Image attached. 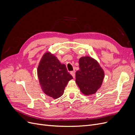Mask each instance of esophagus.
<instances>
[{
	"mask_svg": "<svg viewBox=\"0 0 135 135\" xmlns=\"http://www.w3.org/2000/svg\"><path fill=\"white\" fill-rule=\"evenodd\" d=\"M70 74L71 75L73 76V77L75 78V71H72L70 72Z\"/></svg>",
	"mask_w": 135,
	"mask_h": 135,
	"instance_id": "esophagus-1",
	"label": "esophagus"
}]
</instances>
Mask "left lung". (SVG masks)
<instances>
[{
    "label": "left lung",
    "instance_id": "left-lung-1",
    "mask_svg": "<svg viewBox=\"0 0 135 135\" xmlns=\"http://www.w3.org/2000/svg\"><path fill=\"white\" fill-rule=\"evenodd\" d=\"M79 70L75 74V81L80 91L85 95L95 93L103 83L104 71L99 62L89 56L79 60Z\"/></svg>",
    "mask_w": 135,
    "mask_h": 135
}]
</instances>
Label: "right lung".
Listing matches in <instances>:
<instances>
[{
    "mask_svg": "<svg viewBox=\"0 0 135 135\" xmlns=\"http://www.w3.org/2000/svg\"><path fill=\"white\" fill-rule=\"evenodd\" d=\"M39 84L43 92L56 99L63 95L69 81L73 79L65 64L50 52L45 53L37 70Z\"/></svg>",
    "mask_w": 135,
    "mask_h": 135,
    "instance_id": "right-lung-1",
    "label": "right lung"
}]
</instances>
